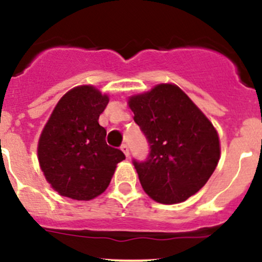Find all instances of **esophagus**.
<instances>
[{
    "label": "esophagus",
    "mask_w": 262,
    "mask_h": 262,
    "mask_svg": "<svg viewBox=\"0 0 262 262\" xmlns=\"http://www.w3.org/2000/svg\"><path fill=\"white\" fill-rule=\"evenodd\" d=\"M120 150L123 151V153H124V155L126 158L129 157V146L126 145V144H123L122 146H120Z\"/></svg>",
    "instance_id": "esophagus-1"
}]
</instances>
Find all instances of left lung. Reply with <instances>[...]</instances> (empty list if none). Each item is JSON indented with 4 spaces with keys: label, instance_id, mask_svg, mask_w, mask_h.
Wrapping results in <instances>:
<instances>
[{
    "label": "left lung",
    "instance_id": "8db88e82",
    "mask_svg": "<svg viewBox=\"0 0 262 262\" xmlns=\"http://www.w3.org/2000/svg\"><path fill=\"white\" fill-rule=\"evenodd\" d=\"M128 105L150 144L148 160L134 162L144 191L168 205L196 194L220 159L219 134L209 118L173 83L133 94Z\"/></svg>",
    "mask_w": 262,
    "mask_h": 262
}]
</instances>
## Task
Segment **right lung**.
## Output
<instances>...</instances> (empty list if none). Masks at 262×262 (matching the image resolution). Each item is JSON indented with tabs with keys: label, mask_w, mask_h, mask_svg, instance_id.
<instances>
[{
	"label": "right lung",
	"mask_w": 262,
	"mask_h": 262,
	"mask_svg": "<svg viewBox=\"0 0 262 262\" xmlns=\"http://www.w3.org/2000/svg\"><path fill=\"white\" fill-rule=\"evenodd\" d=\"M109 102L91 84L68 91L54 107L37 145L39 168L59 195L88 201L105 191L125 159L105 143L107 132L98 119Z\"/></svg>",
	"instance_id": "obj_1"
}]
</instances>
